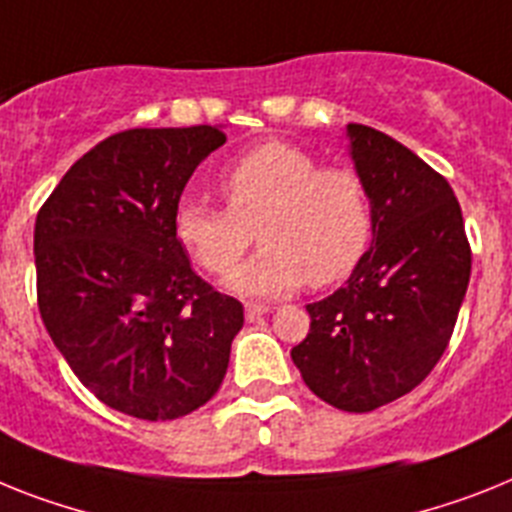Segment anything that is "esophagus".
I'll use <instances>...</instances> for the list:
<instances>
[{
  "instance_id": "obj_1",
  "label": "esophagus",
  "mask_w": 512,
  "mask_h": 512,
  "mask_svg": "<svg viewBox=\"0 0 512 512\" xmlns=\"http://www.w3.org/2000/svg\"><path fill=\"white\" fill-rule=\"evenodd\" d=\"M268 312H270L268 304H247V307H244V315H247L249 322L260 320V317L268 315Z\"/></svg>"
}]
</instances>
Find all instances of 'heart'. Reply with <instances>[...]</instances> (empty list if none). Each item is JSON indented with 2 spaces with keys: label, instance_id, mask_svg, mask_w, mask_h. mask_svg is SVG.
<instances>
[{
  "label": "heart",
  "instance_id": "obj_1",
  "mask_svg": "<svg viewBox=\"0 0 512 512\" xmlns=\"http://www.w3.org/2000/svg\"><path fill=\"white\" fill-rule=\"evenodd\" d=\"M226 208L182 200L176 242L210 276H226L258 231L264 247L229 276L244 296H281L307 281L333 286L367 257L375 210L354 169L322 166L291 143L257 145L218 174Z\"/></svg>",
  "mask_w": 512,
  "mask_h": 512
}]
</instances>
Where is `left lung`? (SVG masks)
Here are the masks:
<instances>
[{
	"label": "left lung",
	"instance_id": "left-lung-1",
	"mask_svg": "<svg viewBox=\"0 0 512 512\" xmlns=\"http://www.w3.org/2000/svg\"><path fill=\"white\" fill-rule=\"evenodd\" d=\"M346 132L375 210L372 247L346 286L307 304L309 333L291 359L317 398L364 414L411 393L440 362L471 278V247L445 176L385 132Z\"/></svg>",
	"mask_w": 512,
	"mask_h": 512
}]
</instances>
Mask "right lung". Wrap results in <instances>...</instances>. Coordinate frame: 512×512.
Returning a JSON list of instances; mask_svg holds the SVG:
<instances>
[{
  "instance_id": "right-lung-1",
  "label": "right lung",
  "mask_w": 512,
  "mask_h": 512,
  "mask_svg": "<svg viewBox=\"0 0 512 512\" xmlns=\"http://www.w3.org/2000/svg\"><path fill=\"white\" fill-rule=\"evenodd\" d=\"M218 127L124 130L90 148L41 205L33 234L41 320L98 401L166 422L208 403L244 307L190 268L174 210Z\"/></svg>"
}]
</instances>
